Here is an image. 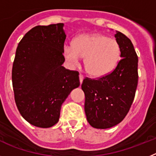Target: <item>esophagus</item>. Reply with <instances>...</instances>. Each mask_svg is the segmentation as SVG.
I'll use <instances>...</instances> for the list:
<instances>
[{
	"mask_svg": "<svg viewBox=\"0 0 156 156\" xmlns=\"http://www.w3.org/2000/svg\"><path fill=\"white\" fill-rule=\"evenodd\" d=\"M83 79H84V76H83V75H82V74H79V81H80V83H81V84L82 83V81H83Z\"/></svg>",
	"mask_w": 156,
	"mask_h": 156,
	"instance_id": "34e87169",
	"label": "esophagus"
}]
</instances>
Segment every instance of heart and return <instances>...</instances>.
I'll return each instance as SVG.
<instances>
[{"label":"heart","mask_w":156,"mask_h":156,"mask_svg":"<svg viewBox=\"0 0 156 156\" xmlns=\"http://www.w3.org/2000/svg\"><path fill=\"white\" fill-rule=\"evenodd\" d=\"M65 59L71 66H76L84 57V67L93 77H103L115 68L120 59L121 49L115 39L101 34H86L74 39L72 45L63 48Z\"/></svg>","instance_id":"obj_1"}]
</instances>
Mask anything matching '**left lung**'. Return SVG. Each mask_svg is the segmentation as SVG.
I'll return each mask as SVG.
<instances>
[{
  "instance_id": "obj_1",
  "label": "left lung",
  "mask_w": 156,
  "mask_h": 156,
  "mask_svg": "<svg viewBox=\"0 0 156 156\" xmlns=\"http://www.w3.org/2000/svg\"><path fill=\"white\" fill-rule=\"evenodd\" d=\"M122 59L112 72L97 78H84L85 112L90 126L108 129L122 121L134 100L138 82V57L131 41L116 31Z\"/></svg>"
}]
</instances>
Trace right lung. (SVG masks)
Instances as JSON below:
<instances>
[{"mask_svg":"<svg viewBox=\"0 0 156 156\" xmlns=\"http://www.w3.org/2000/svg\"><path fill=\"white\" fill-rule=\"evenodd\" d=\"M63 25L37 26L16 48L12 71L15 101L23 118L40 128L58 122L62 104L80 86L78 71L62 66Z\"/></svg>","mask_w":156,"mask_h":156,"instance_id":"add662e5","label":"right lung"}]
</instances>
